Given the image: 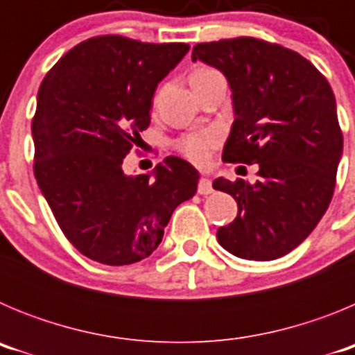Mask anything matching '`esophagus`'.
Segmentation results:
<instances>
[{
  "label": "esophagus",
  "instance_id": "esophagus-1",
  "mask_svg": "<svg viewBox=\"0 0 355 355\" xmlns=\"http://www.w3.org/2000/svg\"><path fill=\"white\" fill-rule=\"evenodd\" d=\"M197 192L200 193V196H208V193L213 192V187H211V181L208 180V178H199V183H197Z\"/></svg>",
  "mask_w": 355,
  "mask_h": 355
}]
</instances>
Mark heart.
Returning <instances> with one entry per match:
<instances>
[{"label":"heart","mask_w":355,"mask_h":355,"mask_svg":"<svg viewBox=\"0 0 355 355\" xmlns=\"http://www.w3.org/2000/svg\"><path fill=\"white\" fill-rule=\"evenodd\" d=\"M220 74L213 67H197L196 71L190 74V83H199L208 78ZM220 144V137L215 131H202V133H190L184 135L178 140V149L181 155L187 156L190 162L197 163V165H206L211 158V150Z\"/></svg>","instance_id":"obj_1"}]
</instances>
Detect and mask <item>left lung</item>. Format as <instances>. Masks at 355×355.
Returning <instances> with one entry per match:
<instances>
[{"label": "left lung", "instance_id": "left-lung-1", "mask_svg": "<svg viewBox=\"0 0 355 355\" xmlns=\"http://www.w3.org/2000/svg\"><path fill=\"white\" fill-rule=\"evenodd\" d=\"M192 60L224 72L233 90L222 159L259 167L254 184L213 181L238 205L216 240L238 258H281L309 236L336 187L343 133L331 85L297 51L254 37L196 44Z\"/></svg>", "mask_w": 355, "mask_h": 355}]
</instances>
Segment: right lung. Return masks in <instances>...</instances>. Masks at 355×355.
<instances>
[{"mask_svg": "<svg viewBox=\"0 0 355 355\" xmlns=\"http://www.w3.org/2000/svg\"><path fill=\"white\" fill-rule=\"evenodd\" d=\"M188 49L183 42L92 37L40 83L33 174L62 233L94 261L121 266L150 256L172 211L196 196L199 172L178 156L163 159L155 175L122 171L149 128L156 87Z\"/></svg>", "mask_w": 355, "mask_h": 355, "instance_id": "right-lung-1", "label": "right lung"}]
</instances>
